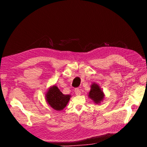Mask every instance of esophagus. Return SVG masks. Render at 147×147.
Here are the masks:
<instances>
[{
	"label": "esophagus",
	"instance_id": "1",
	"mask_svg": "<svg viewBox=\"0 0 147 147\" xmlns=\"http://www.w3.org/2000/svg\"><path fill=\"white\" fill-rule=\"evenodd\" d=\"M75 94H76L77 96H78V95H80L81 94V91H80V90L79 88L75 89Z\"/></svg>",
	"mask_w": 147,
	"mask_h": 147
}]
</instances>
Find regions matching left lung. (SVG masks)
Masks as SVG:
<instances>
[{"label": "left lung", "mask_w": 147, "mask_h": 147, "mask_svg": "<svg viewBox=\"0 0 147 147\" xmlns=\"http://www.w3.org/2000/svg\"><path fill=\"white\" fill-rule=\"evenodd\" d=\"M88 96L96 104L102 101L104 96L103 92L101 91L99 86L97 84H93L91 86V90L89 92Z\"/></svg>", "instance_id": "1"}]
</instances>
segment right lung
<instances>
[{"label":"right lung","instance_id":"1","mask_svg":"<svg viewBox=\"0 0 147 147\" xmlns=\"http://www.w3.org/2000/svg\"><path fill=\"white\" fill-rule=\"evenodd\" d=\"M46 97L48 103L52 108L56 110H61L67 104L70 96L63 94L58 88L53 86L49 89Z\"/></svg>","mask_w":147,"mask_h":147}]
</instances>
